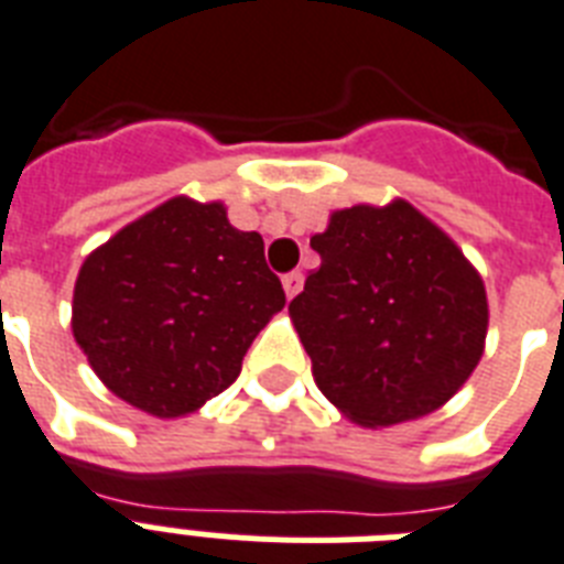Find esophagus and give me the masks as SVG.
Segmentation results:
<instances>
[{
  "mask_svg": "<svg viewBox=\"0 0 564 564\" xmlns=\"http://www.w3.org/2000/svg\"><path fill=\"white\" fill-rule=\"evenodd\" d=\"M301 286H304V274L301 272L283 274V290H286V297H295L297 292H301Z\"/></svg>",
  "mask_w": 564,
  "mask_h": 564,
  "instance_id": "1",
  "label": "esophagus"
}]
</instances>
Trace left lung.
<instances>
[{"label":"left lung","mask_w":564,"mask_h":564,"mask_svg":"<svg viewBox=\"0 0 564 564\" xmlns=\"http://www.w3.org/2000/svg\"><path fill=\"white\" fill-rule=\"evenodd\" d=\"M310 246L322 267L290 315L324 397L359 425L441 409L487 338V292L464 251L402 199L336 210Z\"/></svg>","instance_id":"left-lung-1"}]
</instances>
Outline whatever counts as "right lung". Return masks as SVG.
<instances>
[{
  "instance_id": "add662e5",
  "label": "right lung",
  "mask_w": 564,
  "mask_h": 564,
  "mask_svg": "<svg viewBox=\"0 0 564 564\" xmlns=\"http://www.w3.org/2000/svg\"><path fill=\"white\" fill-rule=\"evenodd\" d=\"M283 304L263 237L237 231L219 203L178 196L86 258L72 329L116 397L178 416L240 377L242 356Z\"/></svg>"
}]
</instances>
